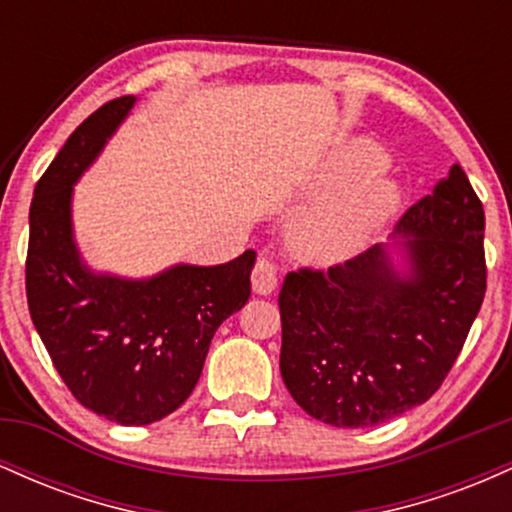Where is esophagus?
<instances>
[{
    "mask_svg": "<svg viewBox=\"0 0 512 512\" xmlns=\"http://www.w3.org/2000/svg\"><path fill=\"white\" fill-rule=\"evenodd\" d=\"M276 284H279V269L269 257L260 255L255 269H252V291L260 293V296H269L276 289Z\"/></svg>",
    "mask_w": 512,
    "mask_h": 512,
    "instance_id": "esophagus-1",
    "label": "esophagus"
}]
</instances>
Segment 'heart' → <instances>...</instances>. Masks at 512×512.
Returning <instances> with one entry per match:
<instances>
[{"label": "heart", "instance_id": "1", "mask_svg": "<svg viewBox=\"0 0 512 512\" xmlns=\"http://www.w3.org/2000/svg\"><path fill=\"white\" fill-rule=\"evenodd\" d=\"M387 158L370 142H354L317 175V195L332 192L293 221L291 248L305 260L332 264L354 257L399 207V187L383 173Z\"/></svg>", "mask_w": 512, "mask_h": 512}]
</instances>
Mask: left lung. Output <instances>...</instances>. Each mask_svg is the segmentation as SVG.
Masks as SVG:
<instances>
[{
    "label": "left lung",
    "instance_id": "8db88e82",
    "mask_svg": "<svg viewBox=\"0 0 512 512\" xmlns=\"http://www.w3.org/2000/svg\"><path fill=\"white\" fill-rule=\"evenodd\" d=\"M395 233L404 272L375 245L281 286V378L322 424L366 428L424 404L484 301V207L457 163Z\"/></svg>",
    "mask_w": 512,
    "mask_h": 512
}]
</instances>
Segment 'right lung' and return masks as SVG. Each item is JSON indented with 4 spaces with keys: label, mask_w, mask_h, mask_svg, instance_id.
Returning <instances> with one entry per match:
<instances>
[{
    "label": "right lung",
    "mask_w": 512,
    "mask_h": 512,
    "mask_svg": "<svg viewBox=\"0 0 512 512\" xmlns=\"http://www.w3.org/2000/svg\"><path fill=\"white\" fill-rule=\"evenodd\" d=\"M137 98L88 115L33 192L26 296L33 325L86 409L122 426L173 414L195 390L214 332L250 298L255 252L216 267L175 264L149 279L96 274L74 243V182Z\"/></svg>",
    "instance_id": "add662e5"
}]
</instances>
